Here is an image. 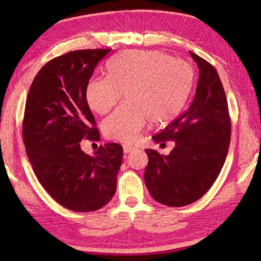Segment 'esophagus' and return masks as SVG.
<instances>
[{
    "instance_id": "esophagus-1",
    "label": "esophagus",
    "mask_w": 261,
    "mask_h": 261,
    "mask_svg": "<svg viewBox=\"0 0 261 261\" xmlns=\"http://www.w3.org/2000/svg\"><path fill=\"white\" fill-rule=\"evenodd\" d=\"M135 149L134 147H132V146H127V145H125V146H123V150H124V153H129V152H132L133 150Z\"/></svg>"
}]
</instances>
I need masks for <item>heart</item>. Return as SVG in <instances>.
<instances>
[{"label": "heart", "mask_w": 261, "mask_h": 261, "mask_svg": "<svg viewBox=\"0 0 261 261\" xmlns=\"http://www.w3.org/2000/svg\"><path fill=\"white\" fill-rule=\"evenodd\" d=\"M107 78H93L86 100L98 114H106L124 93L126 103L108 116L105 135L120 143L135 141L146 122L164 124L184 107L192 91L194 72L186 62L153 50H130L115 55L106 66Z\"/></svg>", "instance_id": "1"}]
</instances>
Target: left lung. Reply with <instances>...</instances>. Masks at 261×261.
<instances>
[{
    "mask_svg": "<svg viewBox=\"0 0 261 261\" xmlns=\"http://www.w3.org/2000/svg\"><path fill=\"white\" fill-rule=\"evenodd\" d=\"M199 69L196 93L187 111L152 137L173 140L170 154L146 149L145 183L152 198L169 207L191 204L206 194L219 176L231 140L226 96L216 68L189 51Z\"/></svg>",
    "mask_w": 261,
    "mask_h": 261,
    "instance_id": "obj_1",
    "label": "left lung"
}]
</instances>
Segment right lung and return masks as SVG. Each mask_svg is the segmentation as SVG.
<instances>
[{
	"mask_svg": "<svg viewBox=\"0 0 261 261\" xmlns=\"http://www.w3.org/2000/svg\"><path fill=\"white\" fill-rule=\"evenodd\" d=\"M111 49L77 50L49 61L30 86L22 121V139L35 174L61 206L96 211L116 191L123 147L100 146L92 155L83 139L100 133L86 100V87L98 63Z\"/></svg>",
	"mask_w": 261,
	"mask_h": 261,
	"instance_id": "add662e5",
	"label": "right lung"
}]
</instances>
